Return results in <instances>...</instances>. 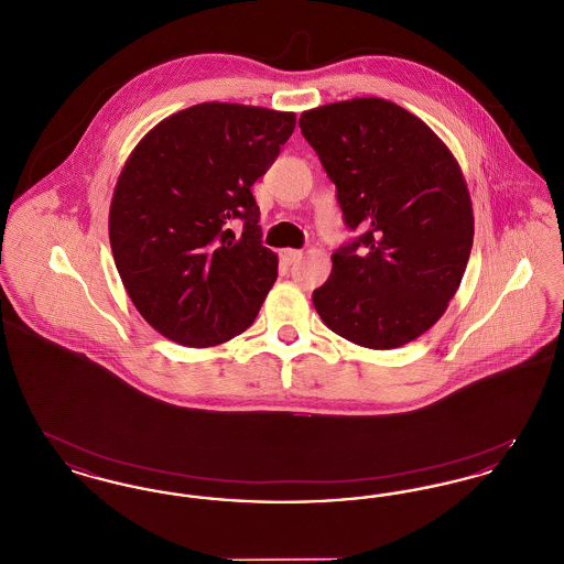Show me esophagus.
Here are the masks:
<instances>
[{
    "label": "esophagus",
    "instance_id": "1",
    "mask_svg": "<svg viewBox=\"0 0 564 564\" xmlns=\"http://www.w3.org/2000/svg\"><path fill=\"white\" fill-rule=\"evenodd\" d=\"M300 258H302V251H297V249H283V251H281V260H283V264H288V267L295 264Z\"/></svg>",
    "mask_w": 564,
    "mask_h": 564
}]
</instances>
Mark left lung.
I'll return each instance as SVG.
<instances>
[{"label":"left lung","instance_id":"left-lung-1","mask_svg":"<svg viewBox=\"0 0 564 564\" xmlns=\"http://www.w3.org/2000/svg\"><path fill=\"white\" fill-rule=\"evenodd\" d=\"M300 129L361 230L313 292L323 323L368 349H398L448 308L474 245L460 166L414 113L359 97L302 111Z\"/></svg>","mask_w":564,"mask_h":564}]
</instances>
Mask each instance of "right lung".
<instances>
[{
  "label": "right lung",
  "instance_id": "1",
  "mask_svg": "<svg viewBox=\"0 0 564 564\" xmlns=\"http://www.w3.org/2000/svg\"><path fill=\"white\" fill-rule=\"evenodd\" d=\"M294 127L292 111L214 101L164 118L131 152L109 245L134 308L164 338L215 347L258 317L279 260L260 241L251 186Z\"/></svg>",
  "mask_w": 564,
  "mask_h": 564
}]
</instances>
